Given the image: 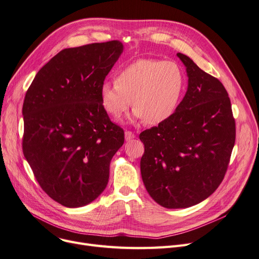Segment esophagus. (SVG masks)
<instances>
[{
	"mask_svg": "<svg viewBox=\"0 0 259 259\" xmlns=\"http://www.w3.org/2000/svg\"><path fill=\"white\" fill-rule=\"evenodd\" d=\"M124 136H125V140L126 141H130V140L135 138V135H134V134L132 132H130V131H125V133H124Z\"/></svg>",
	"mask_w": 259,
	"mask_h": 259,
	"instance_id": "1",
	"label": "esophagus"
}]
</instances>
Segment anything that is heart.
<instances>
[{"instance_id":"heart-1","label":"heart","mask_w":259,"mask_h":259,"mask_svg":"<svg viewBox=\"0 0 259 259\" xmlns=\"http://www.w3.org/2000/svg\"><path fill=\"white\" fill-rule=\"evenodd\" d=\"M184 88L185 76L177 63L141 58L118 71L116 81H103L100 100L113 118L122 116L133 103L131 121L158 125L177 111Z\"/></svg>"}]
</instances>
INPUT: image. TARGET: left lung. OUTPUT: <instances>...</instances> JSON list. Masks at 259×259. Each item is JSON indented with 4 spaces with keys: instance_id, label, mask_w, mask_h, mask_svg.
<instances>
[{
    "instance_id": "obj_1",
    "label": "left lung",
    "mask_w": 259,
    "mask_h": 259,
    "mask_svg": "<svg viewBox=\"0 0 259 259\" xmlns=\"http://www.w3.org/2000/svg\"><path fill=\"white\" fill-rule=\"evenodd\" d=\"M188 87L174 115L143 131L141 178L162 207L187 208L207 199L224 179L235 144L231 100L222 82L182 53Z\"/></svg>"
}]
</instances>
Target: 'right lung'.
Masks as SVG:
<instances>
[{
  "mask_svg": "<svg viewBox=\"0 0 259 259\" xmlns=\"http://www.w3.org/2000/svg\"><path fill=\"white\" fill-rule=\"evenodd\" d=\"M123 50L112 40L60 51L25 95L24 157L40 187L66 207H82L104 191L110 160L124 143L100 100Z\"/></svg>",
  "mask_w": 259,
  "mask_h": 259,
  "instance_id": "right-lung-1",
  "label": "right lung"
}]
</instances>
